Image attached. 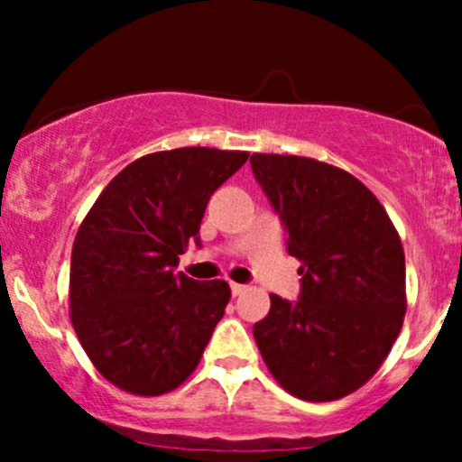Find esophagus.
<instances>
[{"instance_id":"34e87169","label":"esophagus","mask_w":462,"mask_h":462,"mask_svg":"<svg viewBox=\"0 0 462 462\" xmlns=\"http://www.w3.org/2000/svg\"><path fill=\"white\" fill-rule=\"evenodd\" d=\"M230 291H232V295H235V298H238V295L245 293L247 286H245V284H236V282H232V284H230Z\"/></svg>"}]
</instances>
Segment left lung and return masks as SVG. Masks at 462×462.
Wrapping results in <instances>:
<instances>
[{"label":"left lung","mask_w":462,"mask_h":462,"mask_svg":"<svg viewBox=\"0 0 462 462\" xmlns=\"http://www.w3.org/2000/svg\"><path fill=\"white\" fill-rule=\"evenodd\" d=\"M256 182L280 215L286 252L301 263L295 301L272 295L254 323L264 365L309 402L360 389L389 356L406 315L400 235L375 195L332 164L254 153Z\"/></svg>","instance_id":"1"}]
</instances>
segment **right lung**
I'll return each instance as SVG.
<instances>
[{"mask_svg":"<svg viewBox=\"0 0 462 462\" xmlns=\"http://www.w3.org/2000/svg\"><path fill=\"white\" fill-rule=\"evenodd\" d=\"M247 152L147 153L110 180L71 252V323L95 369L134 395H162L193 374L230 301L224 280L176 273L199 245L206 204Z\"/></svg>","mask_w":462,"mask_h":462,"instance_id":"obj_1","label":"right lung"}]
</instances>
